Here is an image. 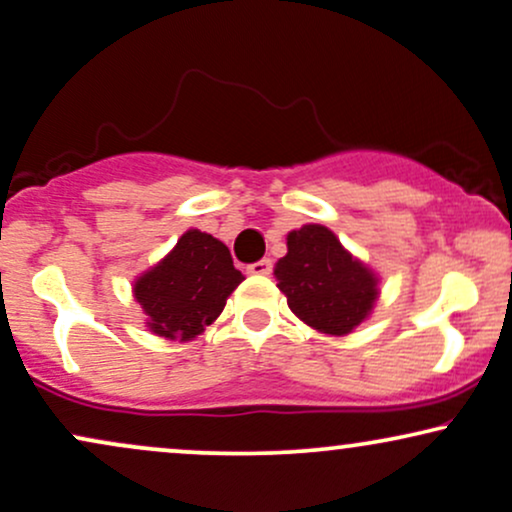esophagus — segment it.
<instances>
[{"mask_svg": "<svg viewBox=\"0 0 512 512\" xmlns=\"http://www.w3.org/2000/svg\"><path fill=\"white\" fill-rule=\"evenodd\" d=\"M248 272L250 274H257V276H267L269 272H272V260H267V257H264V260L250 264Z\"/></svg>", "mask_w": 512, "mask_h": 512, "instance_id": "1", "label": "esophagus"}]
</instances>
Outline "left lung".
Returning a JSON list of instances; mask_svg holds the SVG:
<instances>
[{"instance_id": "1", "label": "left lung", "mask_w": 512, "mask_h": 512, "mask_svg": "<svg viewBox=\"0 0 512 512\" xmlns=\"http://www.w3.org/2000/svg\"><path fill=\"white\" fill-rule=\"evenodd\" d=\"M274 276L291 313L330 337L354 332L380 298V276L320 223L286 236V255L274 264Z\"/></svg>"}]
</instances>
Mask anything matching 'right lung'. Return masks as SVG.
<instances>
[{
	"mask_svg": "<svg viewBox=\"0 0 512 512\" xmlns=\"http://www.w3.org/2000/svg\"><path fill=\"white\" fill-rule=\"evenodd\" d=\"M243 279L219 238L190 228L166 257L134 279L132 293L146 315V330L168 342H192L223 313Z\"/></svg>",
	"mask_w": 512,
	"mask_h": 512,
	"instance_id": "1",
	"label": "right lung"
}]
</instances>
